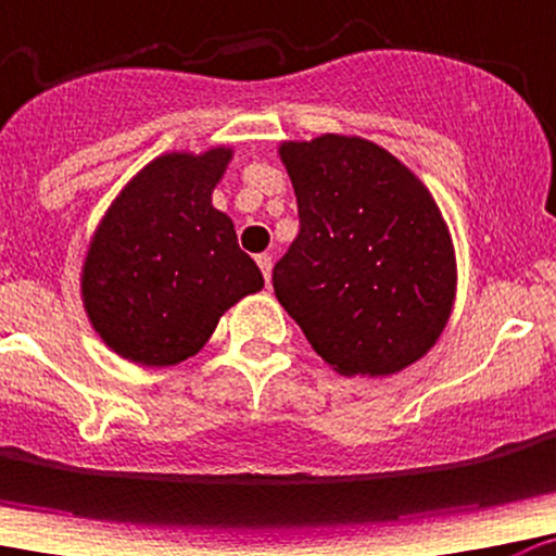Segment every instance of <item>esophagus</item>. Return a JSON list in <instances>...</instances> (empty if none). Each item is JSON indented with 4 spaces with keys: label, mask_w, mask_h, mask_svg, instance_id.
I'll return each mask as SVG.
<instances>
[{
    "label": "esophagus",
    "mask_w": 556,
    "mask_h": 556,
    "mask_svg": "<svg viewBox=\"0 0 556 556\" xmlns=\"http://www.w3.org/2000/svg\"><path fill=\"white\" fill-rule=\"evenodd\" d=\"M257 266H261V271H263V279H266V285L271 282V266H274L271 255H257Z\"/></svg>",
    "instance_id": "1"
}]
</instances>
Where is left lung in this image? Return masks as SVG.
<instances>
[{
	"label": "left lung",
	"mask_w": 556,
	"mask_h": 556,
	"mask_svg": "<svg viewBox=\"0 0 556 556\" xmlns=\"http://www.w3.org/2000/svg\"><path fill=\"white\" fill-rule=\"evenodd\" d=\"M299 236L274 293L326 364L382 377L421 358L448 323L456 263L440 208L393 154L320 135L279 149Z\"/></svg>",
	"instance_id": "left-lung-1"
}]
</instances>
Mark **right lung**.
I'll return each instance as SVG.
<instances>
[{
	"label": "right lung",
	"instance_id": "1",
	"mask_svg": "<svg viewBox=\"0 0 556 556\" xmlns=\"http://www.w3.org/2000/svg\"><path fill=\"white\" fill-rule=\"evenodd\" d=\"M230 149L165 154L108 208L84 263V306L108 348L168 366L206 344L228 306L263 288L230 217L212 206Z\"/></svg>",
	"mask_w": 556,
	"mask_h": 556
}]
</instances>
